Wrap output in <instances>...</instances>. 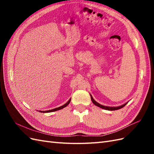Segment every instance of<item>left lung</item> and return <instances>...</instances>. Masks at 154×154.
Listing matches in <instances>:
<instances>
[{
    "label": "left lung",
    "instance_id": "left-lung-1",
    "mask_svg": "<svg viewBox=\"0 0 154 154\" xmlns=\"http://www.w3.org/2000/svg\"><path fill=\"white\" fill-rule=\"evenodd\" d=\"M91 100H92V102L93 103V104H95L96 106L101 108V109H103L104 110H119V109H122V108H123L127 104V103H126L124 104H122V105L119 106H106L102 105V104H100L99 103H98L97 101H95V100L93 99V98L92 96H91Z\"/></svg>",
    "mask_w": 154,
    "mask_h": 154
}]
</instances>
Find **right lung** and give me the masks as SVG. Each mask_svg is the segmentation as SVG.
<instances>
[{
  "label": "right lung",
  "instance_id": "1",
  "mask_svg": "<svg viewBox=\"0 0 154 154\" xmlns=\"http://www.w3.org/2000/svg\"><path fill=\"white\" fill-rule=\"evenodd\" d=\"M70 101H71V99L69 100L67 102L65 103V104H63V105H62V106H60V107H58V108H55V109H51V110H45V111H42V110H40V112H54V111H56V110H61V109H63V108H65V106H67L69 104V103H70Z\"/></svg>",
  "mask_w": 154,
  "mask_h": 154
}]
</instances>
